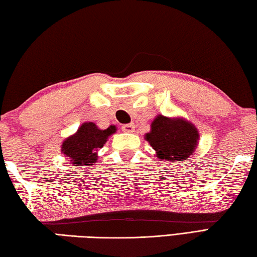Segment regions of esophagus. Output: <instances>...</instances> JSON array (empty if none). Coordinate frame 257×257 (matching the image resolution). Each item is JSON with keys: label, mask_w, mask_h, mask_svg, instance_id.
Wrapping results in <instances>:
<instances>
[{"label": "esophagus", "mask_w": 257, "mask_h": 257, "mask_svg": "<svg viewBox=\"0 0 257 257\" xmlns=\"http://www.w3.org/2000/svg\"><path fill=\"white\" fill-rule=\"evenodd\" d=\"M124 132H127V133H133L135 131V125L134 123H130V124H125L122 126Z\"/></svg>", "instance_id": "1"}]
</instances>
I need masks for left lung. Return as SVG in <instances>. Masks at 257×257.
Listing matches in <instances>:
<instances>
[{
  "label": "left lung",
  "mask_w": 257,
  "mask_h": 257,
  "mask_svg": "<svg viewBox=\"0 0 257 257\" xmlns=\"http://www.w3.org/2000/svg\"><path fill=\"white\" fill-rule=\"evenodd\" d=\"M145 140L156 150L160 160L185 161L195 152L199 133L195 125L185 118H170L158 115Z\"/></svg>",
  "instance_id": "1"
}]
</instances>
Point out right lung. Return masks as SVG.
<instances>
[{"instance_id":"obj_1","label":"right lung","mask_w":257,"mask_h":257,"mask_svg":"<svg viewBox=\"0 0 257 257\" xmlns=\"http://www.w3.org/2000/svg\"><path fill=\"white\" fill-rule=\"evenodd\" d=\"M116 132L115 125L100 130L93 122H86L61 145V152L68 157L70 164L77 168L94 166L97 162L98 149L104 147L110 135Z\"/></svg>"}]
</instances>
